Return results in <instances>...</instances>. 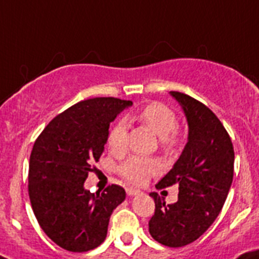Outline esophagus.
Wrapping results in <instances>:
<instances>
[{
  "label": "esophagus",
  "instance_id": "esophagus-1",
  "mask_svg": "<svg viewBox=\"0 0 259 259\" xmlns=\"http://www.w3.org/2000/svg\"><path fill=\"white\" fill-rule=\"evenodd\" d=\"M126 193L129 195V196H134V195H138V193H141V191L135 190V188H132V187H127Z\"/></svg>",
  "mask_w": 259,
  "mask_h": 259
}]
</instances>
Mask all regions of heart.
<instances>
[{"mask_svg":"<svg viewBox=\"0 0 259 259\" xmlns=\"http://www.w3.org/2000/svg\"><path fill=\"white\" fill-rule=\"evenodd\" d=\"M135 120L152 129L160 137V143L169 150L179 142L178 116L170 107L158 102L147 104L135 115ZM107 144L111 152L120 155L127 148V125L117 121L111 126L107 135ZM158 171V164L153 158L133 156L118 166V173L132 185H142Z\"/></svg>","mask_w":259,"mask_h":259,"instance_id":"b5f03b06","label":"heart"}]
</instances>
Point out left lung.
Returning <instances> with one entry per match:
<instances>
[{"label":"left lung","mask_w":259,"mask_h":259,"mask_svg":"<svg viewBox=\"0 0 259 259\" xmlns=\"http://www.w3.org/2000/svg\"><path fill=\"white\" fill-rule=\"evenodd\" d=\"M170 94L186 113L188 142L173 169L156 185L157 190L178 186V201L166 205L157 192H151L155 214L148 230L162 245L179 248L199 239L222 210L234 178L235 152L211 109L183 93Z\"/></svg>","instance_id":"obj_1"}]
</instances>
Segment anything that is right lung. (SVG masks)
<instances>
[{
  "mask_svg": "<svg viewBox=\"0 0 259 259\" xmlns=\"http://www.w3.org/2000/svg\"><path fill=\"white\" fill-rule=\"evenodd\" d=\"M132 104L113 97L81 101L55 116L34 142L29 200L38 225L60 248L82 253L106 239L109 217L126 193L117 185L92 193L83 183L103 152L109 124Z\"/></svg>",
  "mask_w": 259,
  "mask_h": 259,
  "instance_id": "add662e5",
  "label": "right lung"
}]
</instances>
